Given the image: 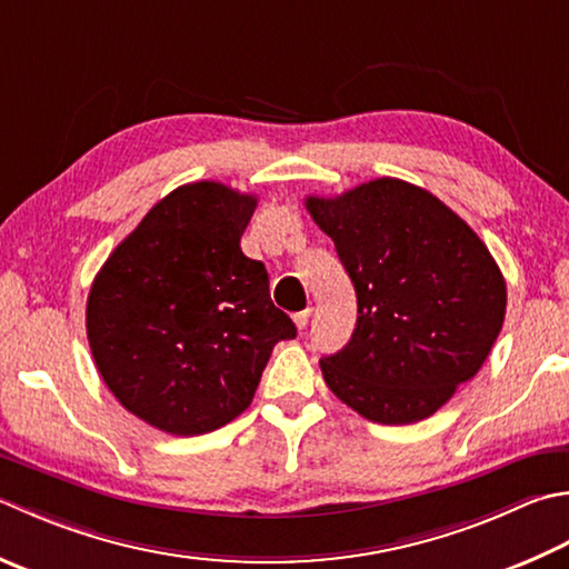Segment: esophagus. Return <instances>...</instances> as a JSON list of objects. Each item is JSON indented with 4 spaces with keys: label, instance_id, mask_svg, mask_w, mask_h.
<instances>
[{
    "label": "esophagus",
    "instance_id": "obj_1",
    "mask_svg": "<svg viewBox=\"0 0 569 569\" xmlns=\"http://www.w3.org/2000/svg\"><path fill=\"white\" fill-rule=\"evenodd\" d=\"M308 318H310V308H306V310H300V313H296V316H293L296 328L303 330V328L308 326Z\"/></svg>",
    "mask_w": 569,
    "mask_h": 569
}]
</instances>
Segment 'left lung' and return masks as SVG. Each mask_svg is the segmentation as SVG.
<instances>
[{
	"instance_id": "1",
	"label": "left lung",
	"mask_w": 569,
	"mask_h": 569,
	"mask_svg": "<svg viewBox=\"0 0 569 569\" xmlns=\"http://www.w3.org/2000/svg\"><path fill=\"white\" fill-rule=\"evenodd\" d=\"M306 209L358 293L350 342L320 360L330 392L377 425H415L481 370L503 328L506 281L476 231L395 177Z\"/></svg>"
}]
</instances>
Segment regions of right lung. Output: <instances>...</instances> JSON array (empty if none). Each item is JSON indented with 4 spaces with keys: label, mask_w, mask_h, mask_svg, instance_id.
Wrapping results in <instances>:
<instances>
[{
    "label": "right lung",
    "mask_w": 569,
    "mask_h": 569,
    "mask_svg": "<svg viewBox=\"0 0 569 569\" xmlns=\"http://www.w3.org/2000/svg\"><path fill=\"white\" fill-rule=\"evenodd\" d=\"M253 194L192 182L160 199L93 278L86 332L130 415L197 437L251 405L273 345L296 338L261 261L241 251Z\"/></svg>",
    "instance_id": "obj_1"
}]
</instances>
